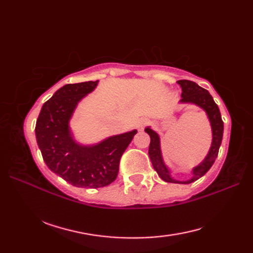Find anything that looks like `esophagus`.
Listing matches in <instances>:
<instances>
[{
  "instance_id": "obj_1",
  "label": "esophagus",
  "mask_w": 253,
  "mask_h": 253,
  "mask_svg": "<svg viewBox=\"0 0 253 253\" xmlns=\"http://www.w3.org/2000/svg\"><path fill=\"white\" fill-rule=\"evenodd\" d=\"M147 124H148L147 118H140V120H138L136 126H137V128H138L139 130H141L142 128L147 125Z\"/></svg>"
}]
</instances>
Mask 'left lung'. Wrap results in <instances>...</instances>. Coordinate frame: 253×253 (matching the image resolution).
I'll use <instances>...</instances> for the list:
<instances>
[{
	"instance_id": "8db88e82",
	"label": "left lung",
	"mask_w": 253,
	"mask_h": 253,
	"mask_svg": "<svg viewBox=\"0 0 253 253\" xmlns=\"http://www.w3.org/2000/svg\"><path fill=\"white\" fill-rule=\"evenodd\" d=\"M181 88V100L180 103H190L195 104L200 107L204 112L207 113L210 125L212 129V143L210 148L207 157L200 164L192 169L191 177L187 180H179L176 179L171 175V170L165 164L162 151H161V141L160 136L157 131H154L151 127H146V131L151 138L149 147V157L151 160L153 169L157 171L161 179H163L166 182H173V184H190V182L196 181L200 178L207 171L211 169L213 163L215 162L217 158L218 150L221 147L222 139H223V131H224V124L222 121L221 113L217 104L214 102L212 95L210 94L208 90L203 89L196 83L190 82V80H178L177 82Z\"/></svg>"
}]
</instances>
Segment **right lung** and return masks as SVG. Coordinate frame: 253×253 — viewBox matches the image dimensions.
<instances>
[{"label":"right lung","instance_id":"1","mask_svg":"<svg viewBox=\"0 0 253 253\" xmlns=\"http://www.w3.org/2000/svg\"><path fill=\"white\" fill-rule=\"evenodd\" d=\"M98 83L63 85L42 106L36 124L37 142L46 166L75 187L100 188L114 181L122 155L137 133L133 129L91 146L75 140L69 121L79 102Z\"/></svg>","mask_w":253,"mask_h":253}]
</instances>
